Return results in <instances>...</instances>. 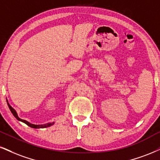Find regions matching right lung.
I'll use <instances>...</instances> for the list:
<instances>
[{"label":"right lung","instance_id":"1","mask_svg":"<svg viewBox=\"0 0 160 160\" xmlns=\"http://www.w3.org/2000/svg\"><path fill=\"white\" fill-rule=\"evenodd\" d=\"M7 102L8 106H9V110H11L12 113L13 114V116H15V117L16 118V119H17L18 120V121H21V122H23V123H25L26 125H27L28 126H29V127H30V128H44L50 127V126L52 125L53 124H54V122H52V123H47V124H45V125H33V124H31V123H29V122L26 121V120L21 119V118L18 117V114H17V112L15 111V110L14 109V108H13L12 107L10 104H9V102H8V101H7Z\"/></svg>","mask_w":160,"mask_h":160}]
</instances>
